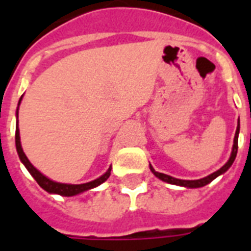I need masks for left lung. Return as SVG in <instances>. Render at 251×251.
<instances>
[{"label":"left lung","mask_w":251,"mask_h":251,"mask_svg":"<svg viewBox=\"0 0 251 251\" xmlns=\"http://www.w3.org/2000/svg\"><path fill=\"white\" fill-rule=\"evenodd\" d=\"M238 133H240V120H238V126H237V130H236V135H234V143H233V150H232V153H230V157L229 160L226 161V165H223L219 171L214 172L212 175L207 176L204 178H201V179H178V178H175V177H171V176L164 175V173H159L153 169L151 165H150V169L152 171V173L156 176L157 178H160L161 181H164V182L168 183H172V185H178V186H185V187H202L207 183H210L211 181H214L218 176L223 175L224 172H226L228 169L230 168V165L233 164L234 159H236V155H237V150H238Z\"/></svg>","instance_id":"obj_1"}]
</instances>
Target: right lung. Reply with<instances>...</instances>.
<instances>
[{"instance_id": "obj_1", "label": "right lung", "mask_w": 251, "mask_h": 251, "mask_svg": "<svg viewBox=\"0 0 251 251\" xmlns=\"http://www.w3.org/2000/svg\"><path fill=\"white\" fill-rule=\"evenodd\" d=\"M22 100V98H21ZM19 100V102H21ZM15 146H17V151L18 155L21 157L22 163L25 164V167L27 168V171L31 173L33 178L36 179V182L40 185L44 190H47L48 193H53V194H60V195H65V197H72V195L79 194V193H83L86 190H90L92 187L99 186L100 183H102L104 181L108 179V177L110 176V171H112V167H109V169L101 176V177H99V178L94 179V181H91V182L87 183H80V185H69V183H60V182H54L52 179L47 178L44 175H41L40 172L37 171L36 168L33 167L29 160L27 159V156L23 152V150H22L21 146V137H19V129H15Z\"/></svg>"}]
</instances>
